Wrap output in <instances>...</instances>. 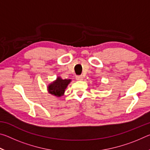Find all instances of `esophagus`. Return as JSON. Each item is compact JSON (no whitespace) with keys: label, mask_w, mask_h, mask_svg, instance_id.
Returning a JSON list of instances; mask_svg holds the SVG:
<instances>
[{"label":"esophagus","mask_w":150,"mask_h":150,"mask_svg":"<svg viewBox=\"0 0 150 150\" xmlns=\"http://www.w3.org/2000/svg\"><path fill=\"white\" fill-rule=\"evenodd\" d=\"M76 79L77 81H82L83 79V75H77L76 76Z\"/></svg>","instance_id":"esophagus-1"}]
</instances>
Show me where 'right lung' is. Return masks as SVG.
<instances>
[{
  "instance_id": "1",
  "label": "right lung",
  "mask_w": 150,
  "mask_h": 150,
  "mask_svg": "<svg viewBox=\"0 0 150 150\" xmlns=\"http://www.w3.org/2000/svg\"><path fill=\"white\" fill-rule=\"evenodd\" d=\"M71 82L70 79H62L61 77H57V80L51 83L48 86V91L51 95L56 96H61L63 95L65 89Z\"/></svg>"
}]
</instances>
